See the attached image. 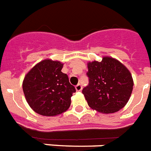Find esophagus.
I'll list each match as a JSON object with an SVG mask.
<instances>
[{"label": "esophagus", "instance_id": "1", "mask_svg": "<svg viewBox=\"0 0 151 151\" xmlns=\"http://www.w3.org/2000/svg\"><path fill=\"white\" fill-rule=\"evenodd\" d=\"M76 91H78V92H80L82 89H83V86H82V85L81 84H78L76 86Z\"/></svg>", "mask_w": 151, "mask_h": 151}]
</instances>
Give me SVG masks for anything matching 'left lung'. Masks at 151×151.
Wrapping results in <instances>:
<instances>
[{"label":"left lung","instance_id":"left-lung-1","mask_svg":"<svg viewBox=\"0 0 151 151\" xmlns=\"http://www.w3.org/2000/svg\"><path fill=\"white\" fill-rule=\"evenodd\" d=\"M89 85L83 89L88 105L102 113L119 111L127 103L134 86L129 71L110 57L89 62Z\"/></svg>","mask_w":151,"mask_h":151}]
</instances>
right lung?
Instances as JSON below:
<instances>
[{"label":"right lung","instance_id":"right-lung-1","mask_svg":"<svg viewBox=\"0 0 151 151\" xmlns=\"http://www.w3.org/2000/svg\"><path fill=\"white\" fill-rule=\"evenodd\" d=\"M62 67V62L45 59L35 65L24 78L22 88L26 100L40 115H58L70 106L76 89L68 76L61 71Z\"/></svg>","mask_w":151,"mask_h":151}]
</instances>
